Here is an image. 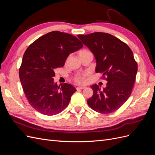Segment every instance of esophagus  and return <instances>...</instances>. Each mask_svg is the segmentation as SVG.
Wrapping results in <instances>:
<instances>
[{
	"instance_id": "1",
	"label": "esophagus",
	"mask_w": 155,
	"mask_h": 155,
	"mask_svg": "<svg viewBox=\"0 0 155 155\" xmlns=\"http://www.w3.org/2000/svg\"><path fill=\"white\" fill-rule=\"evenodd\" d=\"M83 88H85V87H78L76 88V89H77L78 91V90H82V89H83Z\"/></svg>"
}]
</instances>
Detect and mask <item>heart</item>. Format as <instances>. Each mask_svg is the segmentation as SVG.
Instances as JSON below:
<instances>
[{
	"label": "heart",
	"mask_w": 155,
	"mask_h": 155,
	"mask_svg": "<svg viewBox=\"0 0 155 155\" xmlns=\"http://www.w3.org/2000/svg\"><path fill=\"white\" fill-rule=\"evenodd\" d=\"M85 74H79L75 77V81L77 83L81 84L85 81Z\"/></svg>",
	"instance_id": "1"
}]
</instances>
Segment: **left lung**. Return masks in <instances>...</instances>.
Returning a JSON list of instances; mask_svg holds the SVG:
<instances>
[{"instance_id":"1","label":"left lung","mask_w":155,"mask_h":155,"mask_svg":"<svg viewBox=\"0 0 155 155\" xmlns=\"http://www.w3.org/2000/svg\"><path fill=\"white\" fill-rule=\"evenodd\" d=\"M79 39L94 54L96 72L103 74L107 81L103 90L94 84L93 95L87 100L92 109L101 114L113 112L122 106L132 93L138 64L129 46L109 34L94 32L78 35Z\"/></svg>"}]
</instances>
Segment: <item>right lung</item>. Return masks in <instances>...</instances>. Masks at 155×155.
Returning <instances> with one entry per match:
<instances>
[{"mask_svg":"<svg viewBox=\"0 0 155 155\" xmlns=\"http://www.w3.org/2000/svg\"><path fill=\"white\" fill-rule=\"evenodd\" d=\"M76 37L54 31L32 43L23 55L19 78L30 105L47 116L61 112L76 91L68 83H54L55 70L63 67L68 56L83 47Z\"/></svg>","mask_w":155,"mask_h":155,"instance_id":"right-lung-1","label":"right lung"}]
</instances>
